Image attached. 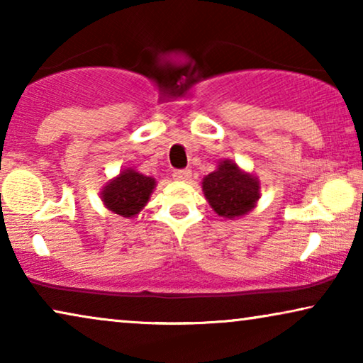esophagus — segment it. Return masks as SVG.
I'll return each instance as SVG.
<instances>
[{
    "label": "esophagus",
    "instance_id": "obj_1",
    "mask_svg": "<svg viewBox=\"0 0 363 363\" xmlns=\"http://www.w3.org/2000/svg\"><path fill=\"white\" fill-rule=\"evenodd\" d=\"M190 177H191V172L188 170V168H185V170H173V178H175V180L186 182L190 180Z\"/></svg>",
    "mask_w": 363,
    "mask_h": 363
}]
</instances>
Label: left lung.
I'll list each match as a JSON object with an SVG mask.
<instances>
[{"label": "left lung", "instance_id": "8db88e82", "mask_svg": "<svg viewBox=\"0 0 363 363\" xmlns=\"http://www.w3.org/2000/svg\"><path fill=\"white\" fill-rule=\"evenodd\" d=\"M203 193L210 206L223 218H240L259 200V180L242 172L233 160H223L215 172L203 178Z\"/></svg>", "mask_w": 363, "mask_h": 363}]
</instances>
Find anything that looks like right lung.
<instances>
[{
	"label": "right lung",
	"instance_id": "right-lung-1",
	"mask_svg": "<svg viewBox=\"0 0 363 363\" xmlns=\"http://www.w3.org/2000/svg\"><path fill=\"white\" fill-rule=\"evenodd\" d=\"M155 178L125 168L102 188L101 198L106 208L123 218H133L143 210L155 188Z\"/></svg>",
	"mask_w": 363,
	"mask_h": 363
}]
</instances>
